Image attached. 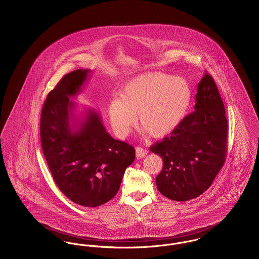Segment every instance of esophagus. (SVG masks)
I'll use <instances>...</instances> for the list:
<instances>
[{
  "label": "esophagus",
  "instance_id": "obj_1",
  "mask_svg": "<svg viewBox=\"0 0 259 259\" xmlns=\"http://www.w3.org/2000/svg\"><path fill=\"white\" fill-rule=\"evenodd\" d=\"M148 154V150L145 148H141V147H137L136 148V156L138 159H141L143 157H145Z\"/></svg>",
  "mask_w": 259,
  "mask_h": 259
}]
</instances>
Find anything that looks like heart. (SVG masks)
<instances>
[{"mask_svg":"<svg viewBox=\"0 0 259 259\" xmlns=\"http://www.w3.org/2000/svg\"><path fill=\"white\" fill-rule=\"evenodd\" d=\"M192 100V90L185 78L150 71L130 78L119 98L111 99L108 115L115 135L124 138L136 123L154 138L169 135L181 124Z\"/></svg>","mask_w":259,"mask_h":259,"instance_id":"b5f03b06","label":"heart"}]
</instances>
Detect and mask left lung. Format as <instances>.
I'll return each instance as SVG.
<instances>
[{"instance_id":"obj_1","label":"left lung","mask_w":259,"mask_h":259,"mask_svg":"<svg viewBox=\"0 0 259 259\" xmlns=\"http://www.w3.org/2000/svg\"><path fill=\"white\" fill-rule=\"evenodd\" d=\"M195 111L150 150L163 160L156 177L162 195L188 201L205 192L223 166L227 150V119L221 94L208 73L198 83Z\"/></svg>"}]
</instances>
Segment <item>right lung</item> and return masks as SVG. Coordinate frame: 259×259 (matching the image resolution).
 I'll return each instance as SVG.
<instances>
[{
  "instance_id": "add662e5",
  "label": "right lung",
  "mask_w": 259,
  "mask_h": 259,
  "mask_svg": "<svg viewBox=\"0 0 259 259\" xmlns=\"http://www.w3.org/2000/svg\"><path fill=\"white\" fill-rule=\"evenodd\" d=\"M91 73L78 69L65 74L51 90L40 114V142L55 184L65 196L83 207H98L118 192L135 148L115 140L94 109L79 117L74 98Z\"/></svg>"
}]
</instances>
